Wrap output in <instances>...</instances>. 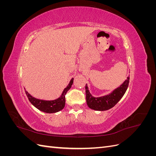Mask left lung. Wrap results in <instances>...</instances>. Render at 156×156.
Masks as SVG:
<instances>
[{"instance_id": "8db88e82", "label": "left lung", "mask_w": 156, "mask_h": 156, "mask_svg": "<svg viewBox=\"0 0 156 156\" xmlns=\"http://www.w3.org/2000/svg\"><path fill=\"white\" fill-rule=\"evenodd\" d=\"M129 82V77L121 85L114 90L111 93L107 95L95 98L92 96L88 90L87 84H86V100L87 105L89 108L96 111H107L114 107L123 97L128 87Z\"/></svg>"}]
</instances>
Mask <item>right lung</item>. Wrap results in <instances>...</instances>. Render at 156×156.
<instances>
[{
    "label": "right lung",
    "instance_id": "obj_1",
    "mask_svg": "<svg viewBox=\"0 0 156 156\" xmlns=\"http://www.w3.org/2000/svg\"><path fill=\"white\" fill-rule=\"evenodd\" d=\"M73 83V78L71 79L68 85L65 88L62 92L61 96L56 99L55 100H43L40 99L35 98L32 97L30 94L25 90L26 95L29 99V100L32 104L34 105L37 109L47 113H55L58 112L63 109L65 106V95L67 92L72 87V84Z\"/></svg>",
    "mask_w": 156,
    "mask_h": 156
}]
</instances>
